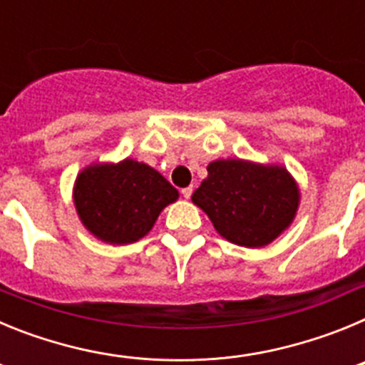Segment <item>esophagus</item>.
Returning a JSON list of instances; mask_svg holds the SVG:
<instances>
[{
    "mask_svg": "<svg viewBox=\"0 0 365 365\" xmlns=\"http://www.w3.org/2000/svg\"><path fill=\"white\" fill-rule=\"evenodd\" d=\"M180 193H182V197H185V199H190V197H192L193 188H192V186H186V188L180 190Z\"/></svg>",
    "mask_w": 365,
    "mask_h": 365,
    "instance_id": "obj_1",
    "label": "esophagus"
}]
</instances>
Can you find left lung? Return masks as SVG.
<instances>
[{
	"label": "left lung",
	"mask_w": 365,
	"mask_h": 365,
	"mask_svg": "<svg viewBox=\"0 0 365 365\" xmlns=\"http://www.w3.org/2000/svg\"><path fill=\"white\" fill-rule=\"evenodd\" d=\"M206 170L208 177L192 201L225 240L261 248L291 227L299 206V186L285 166L219 159Z\"/></svg>",
	"instance_id": "left-lung-1"
}]
</instances>
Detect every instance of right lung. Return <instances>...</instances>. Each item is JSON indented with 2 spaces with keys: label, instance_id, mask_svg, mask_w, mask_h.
<instances>
[{
  "label": "right lung",
  "instance_id": "obj_1",
  "mask_svg": "<svg viewBox=\"0 0 365 365\" xmlns=\"http://www.w3.org/2000/svg\"><path fill=\"white\" fill-rule=\"evenodd\" d=\"M177 199L179 192L157 170L133 159L83 168L73 188L82 225L109 245L143 240L160 212Z\"/></svg>",
  "mask_w": 365,
  "mask_h": 365
}]
</instances>
